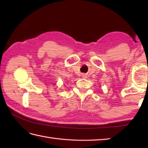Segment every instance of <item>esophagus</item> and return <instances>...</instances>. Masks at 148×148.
<instances>
[{
	"instance_id": "1",
	"label": "esophagus",
	"mask_w": 148,
	"mask_h": 148,
	"mask_svg": "<svg viewBox=\"0 0 148 148\" xmlns=\"http://www.w3.org/2000/svg\"><path fill=\"white\" fill-rule=\"evenodd\" d=\"M82 77H83V78H84V79H86V78H87V75H86V74H83Z\"/></svg>"
}]
</instances>
